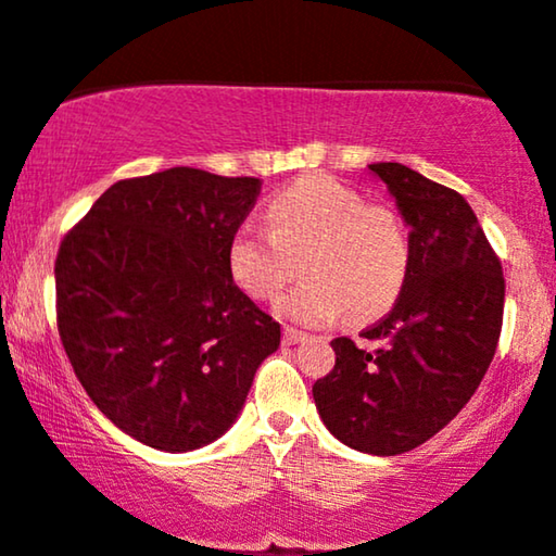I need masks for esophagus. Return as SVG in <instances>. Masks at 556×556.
I'll return each instance as SVG.
<instances>
[{
	"label": "esophagus",
	"mask_w": 556,
	"mask_h": 556,
	"mask_svg": "<svg viewBox=\"0 0 556 556\" xmlns=\"http://www.w3.org/2000/svg\"><path fill=\"white\" fill-rule=\"evenodd\" d=\"M307 339V333H302V330H298V328H290L287 326L285 328V346H294V343H300V341H305Z\"/></svg>",
	"instance_id": "esophagus-1"
}]
</instances>
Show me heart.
Listing matches in <instances>:
<instances>
[{"label":"heart","mask_w":556,"mask_h":556,"mask_svg":"<svg viewBox=\"0 0 556 556\" xmlns=\"http://www.w3.org/2000/svg\"><path fill=\"white\" fill-rule=\"evenodd\" d=\"M271 226L243 220L228 245L233 282L254 300H271L298 271L305 279L279 300L285 318L323 326L346 313L364 323L384 313L403 290L407 238L390 210L371 207L330 177H305L271 200Z\"/></svg>","instance_id":"b5f03b06"}]
</instances>
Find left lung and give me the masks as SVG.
Masks as SVG:
<instances>
[{"label":"left lung","instance_id":"obj_1","mask_svg":"<svg viewBox=\"0 0 556 556\" xmlns=\"http://www.w3.org/2000/svg\"><path fill=\"white\" fill-rule=\"evenodd\" d=\"M403 215L407 274L395 307L359 349L333 339L336 367L313 384L320 420L356 452L426 444L469 403L493 362L505 279L469 202L403 164H371Z\"/></svg>","mask_w":556,"mask_h":556}]
</instances>
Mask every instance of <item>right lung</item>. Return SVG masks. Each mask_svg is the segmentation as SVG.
<instances>
[{
  "label": "right lung",
  "mask_w": 556,
  "mask_h": 556,
  "mask_svg": "<svg viewBox=\"0 0 556 556\" xmlns=\"http://www.w3.org/2000/svg\"><path fill=\"white\" fill-rule=\"evenodd\" d=\"M258 192L254 177L174 166L112 185L61 241L63 349L91 403L140 444H213L279 349V323L228 269Z\"/></svg>",
  "instance_id": "obj_1"
}]
</instances>
